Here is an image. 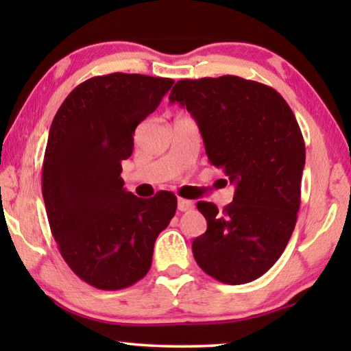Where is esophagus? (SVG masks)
I'll list each match as a JSON object with an SVG mask.
<instances>
[{
    "label": "esophagus",
    "instance_id": "esophagus-1",
    "mask_svg": "<svg viewBox=\"0 0 351 351\" xmlns=\"http://www.w3.org/2000/svg\"><path fill=\"white\" fill-rule=\"evenodd\" d=\"M192 209H193V203H192V201L184 199V198L178 199V210L187 212V210H192Z\"/></svg>",
    "mask_w": 351,
    "mask_h": 351
}]
</instances>
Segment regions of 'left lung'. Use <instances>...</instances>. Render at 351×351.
<instances>
[{
    "label": "left lung",
    "mask_w": 351,
    "mask_h": 351,
    "mask_svg": "<svg viewBox=\"0 0 351 351\" xmlns=\"http://www.w3.org/2000/svg\"><path fill=\"white\" fill-rule=\"evenodd\" d=\"M169 99L193 116L210 164L235 184L223 212L197 204L207 230L193 257L219 282H252L283 254L297 221L305 142L294 112L274 88L237 75L180 80Z\"/></svg>",
    "instance_id": "left-lung-1"
}]
</instances>
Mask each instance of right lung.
<instances>
[{"label":"right lung","instance_id":"1","mask_svg":"<svg viewBox=\"0 0 351 351\" xmlns=\"http://www.w3.org/2000/svg\"><path fill=\"white\" fill-rule=\"evenodd\" d=\"M171 85L142 74L91 77L52 121L41 173L51 232L74 274L97 289H123L145 277L154 241L175 217L173 193L142 199L121 178L136 127Z\"/></svg>","mask_w":351,"mask_h":351}]
</instances>
